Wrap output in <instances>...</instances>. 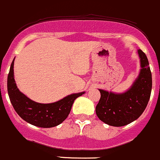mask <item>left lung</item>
I'll use <instances>...</instances> for the list:
<instances>
[{"label":"left lung","mask_w":160,"mask_h":160,"mask_svg":"<svg viewBox=\"0 0 160 160\" xmlns=\"http://www.w3.org/2000/svg\"><path fill=\"white\" fill-rule=\"evenodd\" d=\"M141 69L129 90L114 93L98 89L101 98L95 108L97 116L112 126H126L137 119L146 109L152 91V73L146 54L138 50Z\"/></svg>","instance_id":"8db88e82"}]
</instances>
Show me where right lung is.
Listing matches in <instances>:
<instances>
[{
	"label": "right lung",
	"instance_id": "obj_1",
	"mask_svg": "<svg viewBox=\"0 0 160 160\" xmlns=\"http://www.w3.org/2000/svg\"><path fill=\"white\" fill-rule=\"evenodd\" d=\"M14 62L8 76V92L16 112L22 119L33 126L51 128L58 126L68 117L74 101L85 92L75 93L59 101L48 104L36 102L19 91L14 78Z\"/></svg>",
	"mask_w": 160,
	"mask_h": 160
}]
</instances>
